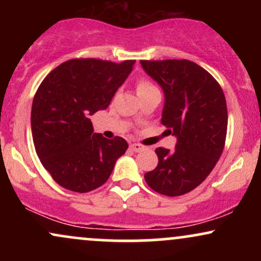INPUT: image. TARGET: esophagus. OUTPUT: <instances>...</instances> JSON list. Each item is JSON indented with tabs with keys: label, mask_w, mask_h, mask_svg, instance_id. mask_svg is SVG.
<instances>
[{
	"label": "esophagus",
	"mask_w": 261,
	"mask_h": 261,
	"mask_svg": "<svg viewBox=\"0 0 261 261\" xmlns=\"http://www.w3.org/2000/svg\"><path fill=\"white\" fill-rule=\"evenodd\" d=\"M130 147L135 152H141V151H143V149H145V146L140 145V143H133V145H131Z\"/></svg>",
	"instance_id": "esophagus-1"
}]
</instances>
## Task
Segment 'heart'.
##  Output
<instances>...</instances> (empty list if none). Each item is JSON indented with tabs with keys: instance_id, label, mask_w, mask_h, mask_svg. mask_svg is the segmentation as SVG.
Returning <instances> with one entry per match:
<instances>
[{
	"instance_id": "1",
	"label": "heart",
	"mask_w": 261,
	"mask_h": 261,
	"mask_svg": "<svg viewBox=\"0 0 261 261\" xmlns=\"http://www.w3.org/2000/svg\"><path fill=\"white\" fill-rule=\"evenodd\" d=\"M154 87L151 85V83L148 82V81L146 80H141L139 82V85H137V93H141V92H145V91H149V89H153Z\"/></svg>"
}]
</instances>
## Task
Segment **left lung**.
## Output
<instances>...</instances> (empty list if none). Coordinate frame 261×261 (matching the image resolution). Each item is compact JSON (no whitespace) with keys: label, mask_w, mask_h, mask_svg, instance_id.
Listing matches in <instances>:
<instances>
[{"label":"left lung","mask_w":261,"mask_h":261,"mask_svg":"<svg viewBox=\"0 0 261 261\" xmlns=\"http://www.w3.org/2000/svg\"><path fill=\"white\" fill-rule=\"evenodd\" d=\"M140 62L163 91L161 121L176 137L174 151L155 149L158 164L145 180L162 195H184L205 180L222 154L228 122L226 98L217 81L195 62Z\"/></svg>","instance_id":"obj_1"}]
</instances>
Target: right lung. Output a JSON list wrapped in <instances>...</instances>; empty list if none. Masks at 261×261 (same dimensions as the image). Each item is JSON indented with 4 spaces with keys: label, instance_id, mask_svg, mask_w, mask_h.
I'll return each mask as SVG.
<instances>
[{
    "label": "right lung",
    "instance_id": "add662e5",
    "mask_svg": "<svg viewBox=\"0 0 261 261\" xmlns=\"http://www.w3.org/2000/svg\"><path fill=\"white\" fill-rule=\"evenodd\" d=\"M134 65V60L74 59L54 68L39 86L32 106L33 141L44 168L62 188L76 193L99 188L126 152L122 137L95 134L89 116L109 107Z\"/></svg>",
    "mask_w": 261,
    "mask_h": 261
}]
</instances>
